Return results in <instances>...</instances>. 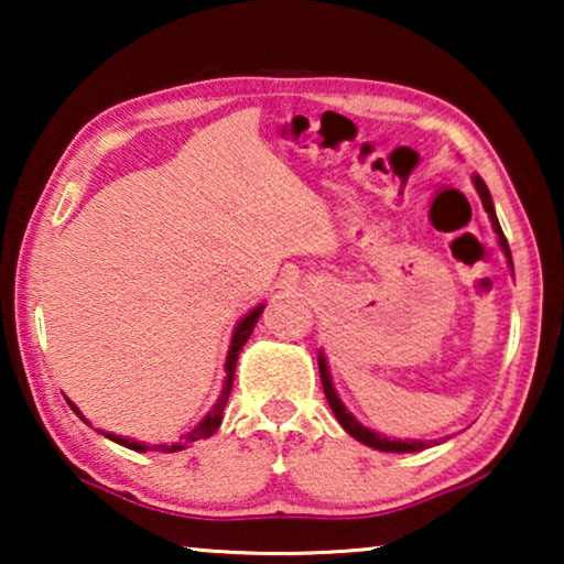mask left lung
Here are the masks:
<instances>
[{"label": "left lung", "mask_w": 564, "mask_h": 564, "mask_svg": "<svg viewBox=\"0 0 564 564\" xmlns=\"http://www.w3.org/2000/svg\"><path fill=\"white\" fill-rule=\"evenodd\" d=\"M473 180H475V187H477V192H480V199H482L485 213L490 215L492 228H496V234H498L500 249L506 251L508 264H511V249H508V241H506L503 230H500V223H498V218H496V210H492L490 192H488V187H485V182L480 180V176H473ZM511 267H513V264H511ZM318 369H321L323 392H326V400H328L330 411H334V415L338 419V423H341V426H344L346 431H349V434H351L354 438H357V442L367 444V446H372V449H380V452H421V449H426V446H431V442H395V438H384V436H380V434H375V431H369V429L361 426V423H359L357 419H354L351 413H346L344 403H341V400H338L336 390H334V384H330V375H328L326 359H323V357H318Z\"/></svg>", "instance_id": "8db88e82"}]
</instances>
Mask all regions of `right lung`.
Instances as JSON below:
<instances>
[{"label":"right lung","instance_id":"obj_1","mask_svg":"<svg viewBox=\"0 0 564 564\" xmlns=\"http://www.w3.org/2000/svg\"><path fill=\"white\" fill-rule=\"evenodd\" d=\"M261 311H264V305H259L257 311L249 313L241 323H238V328H236V334H234V341H230L228 361H226V388H223L220 398H218V403L213 405V411L205 415L203 423H199L197 429H192L189 434H184V436H182V438H184V444H192V442H197V438H205V436H210V434H215V431H218L220 421H223V408H226V403H228V395H230V388H234V375H236V361H238V354H241L243 344L249 341V336H251L253 326H257V321H259ZM68 405H72V411L82 419L79 408H76L74 403H68ZM107 438H112V442H118V444L128 446V449H135V452H145V449H151V446H145V444H141V442H133V438H122V436H115V434H107ZM184 444L159 446V449H164V452H180V449H184Z\"/></svg>","mask_w":564,"mask_h":564}]
</instances>
